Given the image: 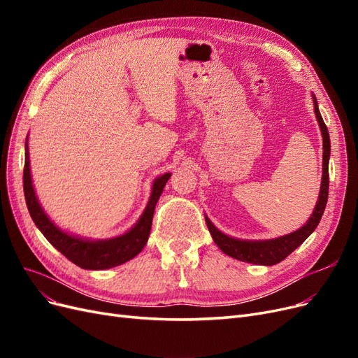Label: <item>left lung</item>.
<instances>
[{
    "mask_svg": "<svg viewBox=\"0 0 358 358\" xmlns=\"http://www.w3.org/2000/svg\"><path fill=\"white\" fill-rule=\"evenodd\" d=\"M313 96V110L317 115V121L320 124V129L322 134V179H321V188H320V196L315 209H313L310 218L308 222L299 229L297 231H292L289 234L276 237V239L270 241H239L234 239V237L227 236L221 233L216 227L210 222L208 216L204 215L206 224H208V229L213 237V242L220 246L221 251L227 255H230L239 262L251 263V264H262V266H273L285 259L296 248H299L303 242H305L308 237L315 231L318 227L321 216L324 213V209L327 206L329 199V159H330V137H329V129L324 124L321 113L318 110V103L315 95Z\"/></svg>",
    "mask_w": 358,
    "mask_h": 358,
    "instance_id": "1",
    "label": "left lung"
}]
</instances>
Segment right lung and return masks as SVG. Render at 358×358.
Instances as JSON below:
<instances>
[{
    "label": "right lung",
    "mask_w": 358,
    "mask_h": 358,
    "mask_svg": "<svg viewBox=\"0 0 358 358\" xmlns=\"http://www.w3.org/2000/svg\"><path fill=\"white\" fill-rule=\"evenodd\" d=\"M29 152H28V137L25 142V167H24V192L25 200L32 221L37 225V229L43 233V236L50 242L53 248L69 258L71 263L82 268L88 270H104L110 268L119 264L127 263L128 259L134 258L142 249L145 248L148 237L152 227L154 210L159 196L164 189L171 173H166L154 180L152 192L145 212L140 216V220L136 222L131 230L127 231L122 236L113 237V239L106 241H88L82 237H76L67 234L53 224L36 197L34 187L31 180V170H29Z\"/></svg>",
    "instance_id": "obj_1"
}]
</instances>
